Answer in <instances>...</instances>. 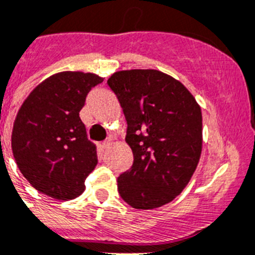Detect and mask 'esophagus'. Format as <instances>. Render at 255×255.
Here are the masks:
<instances>
[{
    "label": "esophagus",
    "instance_id": "obj_1",
    "mask_svg": "<svg viewBox=\"0 0 255 255\" xmlns=\"http://www.w3.org/2000/svg\"><path fill=\"white\" fill-rule=\"evenodd\" d=\"M111 142H112V139L108 138V139H106V140H104L103 143H102V145H103L104 148H107V147H108V145L111 144Z\"/></svg>",
    "mask_w": 255,
    "mask_h": 255
}]
</instances>
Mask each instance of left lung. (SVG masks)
<instances>
[{
	"instance_id": "8db88e82",
	"label": "left lung",
	"mask_w": 255,
	"mask_h": 255,
	"mask_svg": "<svg viewBox=\"0 0 255 255\" xmlns=\"http://www.w3.org/2000/svg\"><path fill=\"white\" fill-rule=\"evenodd\" d=\"M107 84L124 111L134 156L117 179L120 196L143 210L173 201L201 156V108L184 85L156 69L116 72Z\"/></svg>"
}]
</instances>
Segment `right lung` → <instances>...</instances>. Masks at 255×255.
I'll return each instance as SVG.
<instances>
[{
  "label": "right lung",
  "instance_id": "1",
  "mask_svg": "<svg viewBox=\"0 0 255 255\" xmlns=\"http://www.w3.org/2000/svg\"><path fill=\"white\" fill-rule=\"evenodd\" d=\"M102 82L94 73H56L21 104L11 148L19 170L37 191L56 200H72L84 192L98 156L80 111L89 91Z\"/></svg>",
  "mask_w": 255,
  "mask_h": 255
}]
</instances>
